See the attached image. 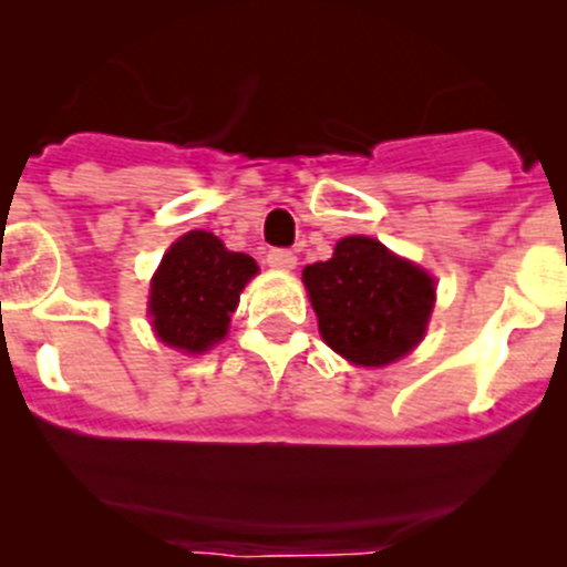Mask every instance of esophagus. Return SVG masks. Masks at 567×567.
Returning <instances> with one entry per match:
<instances>
[{
  "instance_id": "obj_1",
  "label": "esophagus",
  "mask_w": 567,
  "mask_h": 567,
  "mask_svg": "<svg viewBox=\"0 0 567 567\" xmlns=\"http://www.w3.org/2000/svg\"><path fill=\"white\" fill-rule=\"evenodd\" d=\"M296 260H299V257H296L290 249H271L266 255V262L271 268H277V271H293Z\"/></svg>"
}]
</instances>
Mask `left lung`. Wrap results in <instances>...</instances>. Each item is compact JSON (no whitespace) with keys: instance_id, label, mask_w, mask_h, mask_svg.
Here are the masks:
<instances>
[{"instance_id":"obj_1","label":"left lung","mask_w":567,"mask_h":567,"mask_svg":"<svg viewBox=\"0 0 567 567\" xmlns=\"http://www.w3.org/2000/svg\"><path fill=\"white\" fill-rule=\"evenodd\" d=\"M320 337L353 364L381 368L405 357L425 334L436 285L364 236L342 238L334 255L305 268Z\"/></svg>"}]
</instances>
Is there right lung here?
<instances>
[{"mask_svg":"<svg viewBox=\"0 0 567 567\" xmlns=\"http://www.w3.org/2000/svg\"><path fill=\"white\" fill-rule=\"evenodd\" d=\"M257 262L205 230H192L169 247L151 285L153 329L167 346L203 353L227 334L244 285Z\"/></svg>","mask_w":567,"mask_h":567,"instance_id":"obj_1","label":"right lung"}]
</instances>
